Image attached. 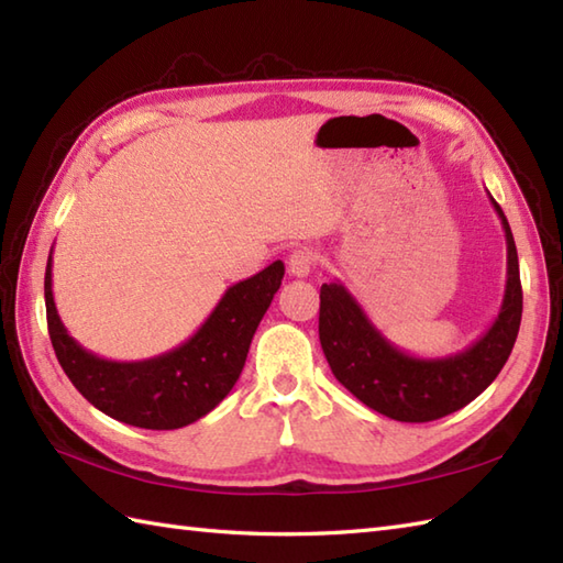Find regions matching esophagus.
<instances>
[{
    "mask_svg": "<svg viewBox=\"0 0 563 563\" xmlns=\"http://www.w3.org/2000/svg\"><path fill=\"white\" fill-rule=\"evenodd\" d=\"M314 268V254L309 249H295L288 258V271L297 278H305V275L312 273Z\"/></svg>",
    "mask_w": 563,
    "mask_h": 563,
    "instance_id": "1",
    "label": "esophagus"
}]
</instances>
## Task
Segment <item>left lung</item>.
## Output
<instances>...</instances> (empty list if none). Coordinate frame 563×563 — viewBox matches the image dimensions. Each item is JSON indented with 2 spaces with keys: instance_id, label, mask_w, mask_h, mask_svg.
<instances>
[{
  "instance_id": "left-lung-1",
  "label": "left lung",
  "mask_w": 563,
  "mask_h": 563,
  "mask_svg": "<svg viewBox=\"0 0 563 563\" xmlns=\"http://www.w3.org/2000/svg\"><path fill=\"white\" fill-rule=\"evenodd\" d=\"M492 198V196H488ZM508 244V280L496 321L470 349L448 357H416L375 329L343 283L319 292V341L333 377L369 409L401 423H426L460 411L492 385L516 345L522 319L518 249L504 210L492 198Z\"/></svg>"
}]
</instances>
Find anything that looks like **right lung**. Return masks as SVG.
<instances>
[{
    "instance_id": "1",
    "label": "right lung",
    "mask_w": 563,
    "mask_h": 563,
    "mask_svg": "<svg viewBox=\"0 0 563 563\" xmlns=\"http://www.w3.org/2000/svg\"><path fill=\"white\" fill-rule=\"evenodd\" d=\"M283 261L232 285L194 336L150 361L115 363L69 336L53 300V251L45 268L47 333L59 365L89 404L115 421L174 430L210 413L242 375L251 339L278 292Z\"/></svg>"
}]
</instances>
